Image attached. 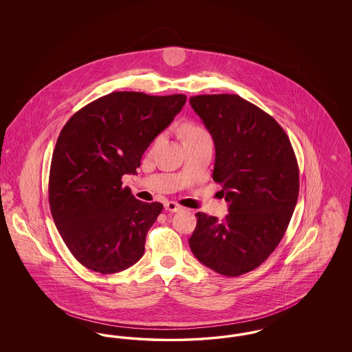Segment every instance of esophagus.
Returning <instances> with one entry per match:
<instances>
[{
  "instance_id": "34e87169",
  "label": "esophagus",
  "mask_w": 352,
  "mask_h": 352,
  "mask_svg": "<svg viewBox=\"0 0 352 352\" xmlns=\"http://www.w3.org/2000/svg\"><path fill=\"white\" fill-rule=\"evenodd\" d=\"M182 207L178 204V203H175V201H166L165 203V210L166 211H170V212H177V211H179Z\"/></svg>"
}]
</instances>
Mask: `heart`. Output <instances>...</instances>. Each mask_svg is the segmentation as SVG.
<instances>
[{
  "instance_id": "obj_1",
  "label": "heart",
  "mask_w": 352,
  "mask_h": 352,
  "mask_svg": "<svg viewBox=\"0 0 352 352\" xmlns=\"http://www.w3.org/2000/svg\"><path fill=\"white\" fill-rule=\"evenodd\" d=\"M182 135H184V142L199 140V138H204V137H210L208 133L197 124H186L184 129H182Z\"/></svg>"
}]
</instances>
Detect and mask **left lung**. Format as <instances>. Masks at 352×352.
Listing matches in <instances>:
<instances>
[{
  "label": "left lung",
  "instance_id": "1",
  "mask_svg": "<svg viewBox=\"0 0 352 352\" xmlns=\"http://www.w3.org/2000/svg\"><path fill=\"white\" fill-rule=\"evenodd\" d=\"M190 104L212 135V178L230 212L221 221L198 212L188 244L203 265L237 277L260 267L284 237L300 191L297 158L280 124L250 101L220 94Z\"/></svg>",
  "mask_w": 352,
  "mask_h": 352
}]
</instances>
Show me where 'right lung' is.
Returning a JSON list of instances; mask_svg holds the SVG:
<instances>
[{
	"mask_svg": "<svg viewBox=\"0 0 352 352\" xmlns=\"http://www.w3.org/2000/svg\"><path fill=\"white\" fill-rule=\"evenodd\" d=\"M186 99L181 94L112 92L83 107L63 126L51 160V215L85 268L112 274L142 257L146 234L164 206L135 199L121 178L137 174L144 151Z\"/></svg>",
	"mask_w": 352,
	"mask_h": 352,
	"instance_id": "obj_1",
	"label": "right lung"
}]
</instances>
